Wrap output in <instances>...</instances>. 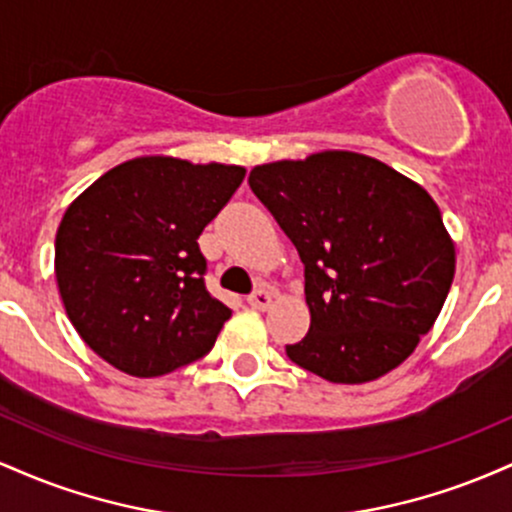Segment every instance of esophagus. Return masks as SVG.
<instances>
[{"instance_id":"34e87169","label":"esophagus","mask_w":512,"mask_h":512,"mask_svg":"<svg viewBox=\"0 0 512 512\" xmlns=\"http://www.w3.org/2000/svg\"><path fill=\"white\" fill-rule=\"evenodd\" d=\"M272 301H274V296L267 289H257L255 293H250L248 296V303L255 310H267L269 305H272Z\"/></svg>"}]
</instances>
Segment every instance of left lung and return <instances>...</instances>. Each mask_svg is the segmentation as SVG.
Wrapping results in <instances>:
<instances>
[{
    "instance_id": "left-lung-1",
    "label": "left lung",
    "mask_w": 512,
    "mask_h": 512,
    "mask_svg": "<svg viewBox=\"0 0 512 512\" xmlns=\"http://www.w3.org/2000/svg\"><path fill=\"white\" fill-rule=\"evenodd\" d=\"M305 264L310 330L286 354L330 383L383 378L438 320L455 276V243L419 182L354 151L250 170Z\"/></svg>"
}]
</instances>
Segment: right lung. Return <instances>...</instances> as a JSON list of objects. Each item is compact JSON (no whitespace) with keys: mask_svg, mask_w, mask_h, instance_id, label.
I'll return each instance as SVG.
<instances>
[{"mask_svg":"<svg viewBox=\"0 0 512 512\" xmlns=\"http://www.w3.org/2000/svg\"><path fill=\"white\" fill-rule=\"evenodd\" d=\"M243 178V166L139 156L69 204L55 238L57 289L103 361L156 378L211 351L231 308L204 286L197 238Z\"/></svg>","mask_w":512,"mask_h":512,"instance_id":"1","label":"right lung"}]
</instances>
